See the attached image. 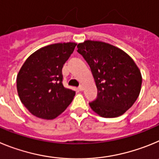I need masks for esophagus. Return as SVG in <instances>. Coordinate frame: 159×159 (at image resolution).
<instances>
[{"label":"esophagus","mask_w":159,"mask_h":159,"mask_svg":"<svg viewBox=\"0 0 159 159\" xmlns=\"http://www.w3.org/2000/svg\"><path fill=\"white\" fill-rule=\"evenodd\" d=\"M78 89H79L80 91H82V90L84 89V87H83V85H80V86L78 87Z\"/></svg>","instance_id":"1"}]
</instances>
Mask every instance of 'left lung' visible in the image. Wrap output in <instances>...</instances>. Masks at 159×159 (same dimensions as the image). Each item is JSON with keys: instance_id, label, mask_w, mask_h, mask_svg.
Returning <instances> with one entry per match:
<instances>
[{"instance_id": "1", "label": "left lung", "mask_w": 159, "mask_h": 159, "mask_svg": "<svg viewBox=\"0 0 159 159\" xmlns=\"http://www.w3.org/2000/svg\"><path fill=\"white\" fill-rule=\"evenodd\" d=\"M77 48L89 65L97 88L90 108L104 118L123 115L141 90L142 75L134 60L123 50L101 41L85 40Z\"/></svg>"}]
</instances>
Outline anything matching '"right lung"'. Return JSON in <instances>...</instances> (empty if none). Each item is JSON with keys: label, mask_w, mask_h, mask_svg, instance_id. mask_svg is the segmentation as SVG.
I'll return each instance as SVG.
<instances>
[{"label": "right lung", "mask_w": 159, "mask_h": 159, "mask_svg": "<svg viewBox=\"0 0 159 159\" xmlns=\"http://www.w3.org/2000/svg\"><path fill=\"white\" fill-rule=\"evenodd\" d=\"M76 43L46 46L31 54L16 77L21 102L32 115L53 120L72 102L75 91L62 84V69L76 47Z\"/></svg>", "instance_id": "obj_1"}]
</instances>
